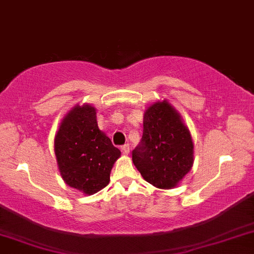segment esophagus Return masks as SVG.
<instances>
[{
	"label": "esophagus",
	"mask_w": 254,
	"mask_h": 254,
	"mask_svg": "<svg viewBox=\"0 0 254 254\" xmlns=\"http://www.w3.org/2000/svg\"><path fill=\"white\" fill-rule=\"evenodd\" d=\"M122 150H123V153H124V154H129V153H130L129 143H127V144H124V146H122Z\"/></svg>",
	"instance_id": "34e87169"
}]
</instances>
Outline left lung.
I'll return each instance as SVG.
<instances>
[{
  "instance_id": "obj_1",
  "label": "left lung",
  "mask_w": 254,
  "mask_h": 254,
  "mask_svg": "<svg viewBox=\"0 0 254 254\" xmlns=\"http://www.w3.org/2000/svg\"><path fill=\"white\" fill-rule=\"evenodd\" d=\"M132 163L147 182L175 188L191 170L194 144L180 113L166 100L150 105L143 114V133L132 150Z\"/></svg>"
}]
</instances>
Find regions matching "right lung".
<instances>
[{
    "mask_svg": "<svg viewBox=\"0 0 254 254\" xmlns=\"http://www.w3.org/2000/svg\"><path fill=\"white\" fill-rule=\"evenodd\" d=\"M54 152L60 175L71 188L95 194L110 183L121 150L97 127L91 105L74 106L64 117L55 135Z\"/></svg>",
    "mask_w": 254,
    "mask_h": 254,
    "instance_id": "add662e5",
    "label": "right lung"
}]
</instances>
